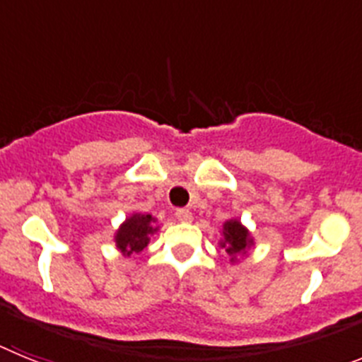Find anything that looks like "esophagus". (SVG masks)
<instances>
[{
    "mask_svg": "<svg viewBox=\"0 0 362 362\" xmlns=\"http://www.w3.org/2000/svg\"><path fill=\"white\" fill-rule=\"evenodd\" d=\"M175 219L181 221V223H190L192 221V212L187 209H177L175 210Z\"/></svg>",
    "mask_w": 362,
    "mask_h": 362,
    "instance_id": "34e87169",
    "label": "esophagus"
}]
</instances>
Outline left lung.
I'll return each instance as SVG.
<instances>
[{
  "mask_svg": "<svg viewBox=\"0 0 362 362\" xmlns=\"http://www.w3.org/2000/svg\"><path fill=\"white\" fill-rule=\"evenodd\" d=\"M223 233H225V241L221 243V246H225L230 255L245 252L252 243L248 238V232L239 221H226Z\"/></svg>",
  "mask_w": 362,
  "mask_h": 362,
  "instance_id": "obj_1",
  "label": "left lung"
}]
</instances>
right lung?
<instances>
[{
    "label": "right lung",
    "instance_id": "right-lung-1",
    "mask_svg": "<svg viewBox=\"0 0 362 362\" xmlns=\"http://www.w3.org/2000/svg\"><path fill=\"white\" fill-rule=\"evenodd\" d=\"M153 219L148 214H134L124 221L116 233V245L123 254H137L148 245V233H152Z\"/></svg>",
    "mask_w": 362,
    "mask_h": 362
}]
</instances>
